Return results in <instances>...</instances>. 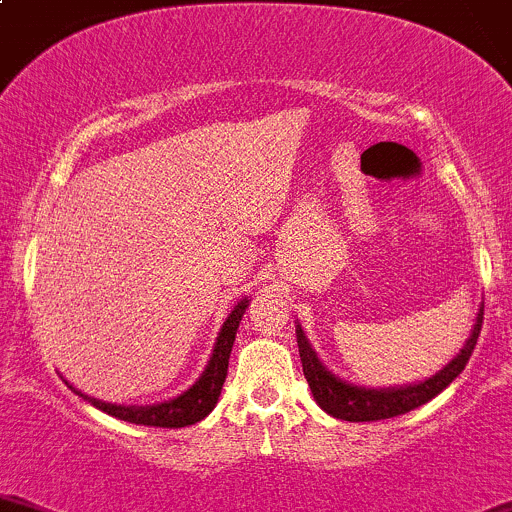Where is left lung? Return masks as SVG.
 Wrapping results in <instances>:
<instances>
[{"mask_svg":"<svg viewBox=\"0 0 512 512\" xmlns=\"http://www.w3.org/2000/svg\"><path fill=\"white\" fill-rule=\"evenodd\" d=\"M483 325V308H478L476 323H473L471 335L463 342L458 355L453 357L449 365L441 367L439 372L426 377L424 382L402 384V387H360L347 379L337 377L320 362L318 352L313 350L310 340L305 337L300 323L295 325V337H298L300 362H303V374L308 379V387L313 392V399L323 412L342 421H379L392 419V416L407 414L412 409H419L421 404L431 402L436 394L444 392L446 387L463 372L466 362L471 360V352L476 347L478 335Z\"/></svg>","mask_w":512,"mask_h":512,"instance_id":"obj_1","label":"left lung"}]
</instances>
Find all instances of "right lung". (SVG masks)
Segmentation results:
<instances>
[{
  "mask_svg": "<svg viewBox=\"0 0 512 512\" xmlns=\"http://www.w3.org/2000/svg\"><path fill=\"white\" fill-rule=\"evenodd\" d=\"M246 308H249V298H241L239 303L231 308L224 325H221L217 342H214L212 357H209L204 372L199 374V379L192 387L184 389L177 397L167 399V402L145 404V407H135V404H113L96 397H88L86 392L73 387L68 379H63V382H66L68 389H73L78 397L86 399L88 404H93L100 412L115 416V419L120 421H130V424L140 426H160V429H182V426L197 424V421H202L204 416L217 407L221 387H224L226 379V370H229L231 347H234L236 330H239V323L241 318H244Z\"/></svg>",
  "mask_w": 512,
  "mask_h": 512,
  "instance_id": "right-lung-1",
  "label": "right lung"
}]
</instances>
